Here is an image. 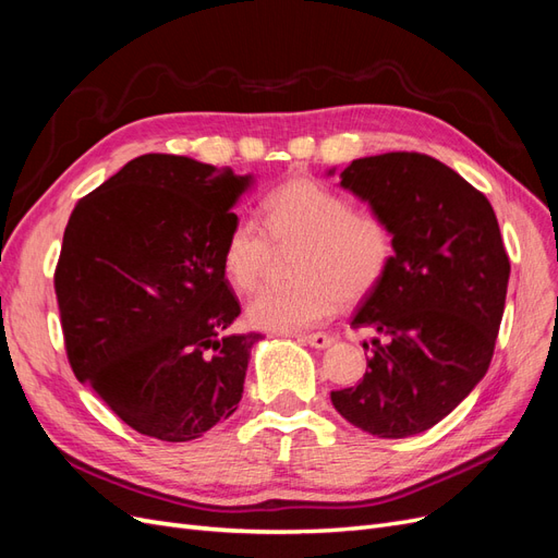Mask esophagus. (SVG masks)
I'll list each match as a JSON object with an SVG mask.
<instances>
[{"instance_id": "obj_1", "label": "esophagus", "mask_w": 558, "mask_h": 558, "mask_svg": "<svg viewBox=\"0 0 558 558\" xmlns=\"http://www.w3.org/2000/svg\"><path fill=\"white\" fill-rule=\"evenodd\" d=\"M300 342H307L314 349H328L335 340L326 332H314V335H300Z\"/></svg>"}]
</instances>
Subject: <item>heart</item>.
Wrapping results in <instances>:
<instances>
[{
	"label": "heart",
	"mask_w": 558,
	"mask_h": 558,
	"mask_svg": "<svg viewBox=\"0 0 558 558\" xmlns=\"http://www.w3.org/2000/svg\"><path fill=\"white\" fill-rule=\"evenodd\" d=\"M263 228L240 218L226 234L221 267L234 291L251 293L263 281L272 244L302 242L295 260L300 281L267 286L251 300L248 324L260 330L295 332L324 324L347 302L363 300L384 281L393 263V232L373 209L326 183L295 177L267 191ZM268 234L265 235L264 232Z\"/></svg>",
	"instance_id": "1"
}]
</instances>
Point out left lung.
Returning <instances> with one entry per match:
<instances>
[{"instance_id":"8db88e82","label":"left lung","mask_w":558,"mask_h":558,"mask_svg":"<svg viewBox=\"0 0 558 558\" xmlns=\"http://www.w3.org/2000/svg\"><path fill=\"white\" fill-rule=\"evenodd\" d=\"M340 179L386 218L396 253L351 320L381 335L367 373L330 400L349 424L398 440L433 428L486 375L510 258L492 202L440 160L398 150L353 160Z\"/></svg>"}]
</instances>
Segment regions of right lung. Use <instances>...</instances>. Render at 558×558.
<instances>
[{"label": "right lung", "instance_id": "add662e5", "mask_svg": "<svg viewBox=\"0 0 558 558\" xmlns=\"http://www.w3.org/2000/svg\"><path fill=\"white\" fill-rule=\"evenodd\" d=\"M253 177L148 154L88 193L64 228L56 295L64 347L130 428L189 442L242 400L256 332L221 267L232 207Z\"/></svg>", "mask_w": 558, "mask_h": 558}]
</instances>
